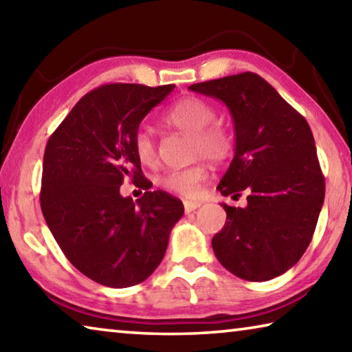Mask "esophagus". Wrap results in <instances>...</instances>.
<instances>
[{
  "mask_svg": "<svg viewBox=\"0 0 352 352\" xmlns=\"http://www.w3.org/2000/svg\"><path fill=\"white\" fill-rule=\"evenodd\" d=\"M200 205H201L200 201H192V200H184V201H183L184 212H186V214H189V212L195 211V210H197V208H199Z\"/></svg>",
  "mask_w": 352,
  "mask_h": 352,
  "instance_id": "1",
  "label": "esophagus"
}]
</instances>
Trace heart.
<instances>
[{
	"mask_svg": "<svg viewBox=\"0 0 352 352\" xmlns=\"http://www.w3.org/2000/svg\"><path fill=\"white\" fill-rule=\"evenodd\" d=\"M216 119V110L197 96H188L178 100L166 113L164 122L169 127L190 135V152L194 158H208L211 162H223L231 152L233 140L225 127L212 124ZM133 151L138 162L144 166H152L157 162V146L147 130H138L133 138ZM208 172L201 164L190 166L186 169H174L164 172L157 178V184L168 192L186 195L197 194L200 184L206 180Z\"/></svg>",
	"mask_w": 352,
	"mask_h": 352,
	"instance_id": "obj_1",
	"label": "heart"
}]
</instances>
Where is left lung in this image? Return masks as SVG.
<instances>
[{
    "label": "left lung",
    "instance_id": "left-lung-1",
    "mask_svg": "<svg viewBox=\"0 0 352 352\" xmlns=\"http://www.w3.org/2000/svg\"><path fill=\"white\" fill-rule=\"evenodd\" d=\"M190 91L222 100L234 124V158L222 195L247 192V206L222 204L223 228L212 250L226 270L269 281L294 267L312 241L324 201L314 135L305 118L254 73L194 83Z\"/></svg>",
    "mask_w": 352,
    "mask_h": 352
}]
</instances>
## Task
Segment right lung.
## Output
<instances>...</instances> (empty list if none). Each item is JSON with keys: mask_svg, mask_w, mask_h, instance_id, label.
<instances>
[{"mask_svg": "<svg viewBox=\"0 0 352 352\" xmlns=\"http://www.w3.org/2000/svg\"><path fill=\"white\" fill-rule=\"evenodd\" d=\"M175 85L109 83L87 93L47 140L41 212L77 270L107 287H130L162 262L182 200L151 186L133 151L140 124ZM126 176L146 190L122 198Z\"/></svg>", "mask_w": 352, "mask_h": 352, "instance_id": "right-lung-1", "label": "right lung"}]
</instances>
